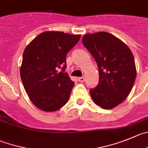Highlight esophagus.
Instances as JSON below:
<instances>
[{"label":"esophagus","instance_id":"1","mask_svg":"<svg viewBox=\"0 0 148 148\" xmlns=\"http://www.w3.org/2000/svg\"><path fill=\"white\" fill-rule=\"evenodd\" d=\"M84 81H85V78H84V77H80V78H78V81H79V82L83 83Z\"/></svg>","mask_w":148,"mask_h":148}]
</instances>
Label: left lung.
Wrapping results in <instances>:
<instances>
[{"label":"left lung","mask_w":148,"mask_h":148,"mask_svg":"<svg viewBox=\"0 0 148 148\" xmlns=\"http://www.w3.org/2000/svg\"><path fill=\"white\" fill-rule=\"evenodd\" d=\"M82 41L99 68V84L89 90L91 98L103 109H112L132 89L136 75L133 54L123 41L106 32L86 34Z\"/></svg>","instance_id":"obj_1"}]
</instances>
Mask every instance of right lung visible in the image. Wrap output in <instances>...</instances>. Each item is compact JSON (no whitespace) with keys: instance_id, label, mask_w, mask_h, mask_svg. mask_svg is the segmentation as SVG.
<instances>
[{"instance_id":"add662e5","label":"right lung","mask_w":148,"mask_h":148,"mask_svg":"<svg viewBox=\"0 0 148 148\" xmlns=\"http://www.w3.org/2000/svg\"><path fill=\"white\" fill-rule=\"evenodd\" d=\"M80 38V35L49 31L25 48L21 79L31 102L41 110L54 112L68 102L74 82L64 73L66 55Z\"/></svg>"}]
</instances>
